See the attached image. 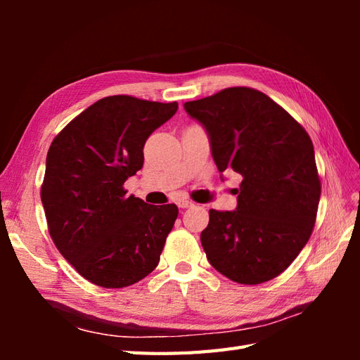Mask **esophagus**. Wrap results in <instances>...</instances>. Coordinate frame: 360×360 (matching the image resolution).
Listing matches in <instances>:
<instances>
[{
  "instance_id": "obj_1",
  "label": "esophagus",
  "mask_w": 360,
  "mask_h": 360,
  "mask_svg": "<svg viewBox=\"0 0 360 360\" xmlns=\"http://www.w3.org/2000/svg\"><path fill=\"white\" fill-rule=\"evenodd\" d=\"M176 204H178V207H181V209H188V207H193V205H195L193 201H188V200H179Z\"/></svg>"
}]
</instances>
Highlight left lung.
I'll return each mask as SVG.
<instances>
[{"label": "left lung", "mask_w": 360, "mask_h": 360, "mask_svg": "<svg viewBox=\"0 0 360 360\" xmlns=\"http://www.w3.org/2000/svg\"><path fill=\"white\" fill-rule=\"evenodd\" d=\"M184 108L209 133L218 170L243 176L236 210H209L201 232L209 263L241 285L275 278L316 224L322 186L309 134L254 88H226Z\"/></svg>", "instance_id": "8db88e82"}]
</instances>
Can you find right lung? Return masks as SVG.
I'll use <instances>...</instances> for the list:
<instances>
[{"label": "right lung", "mask_w": 360, "mask_h": 360, "mask_svg": "<svg viewBox=\"0 0 360 360\" xmlns=\"http://www.w3.org/2000/svg\"><path fill=\"white\" fill-rule=\"evenodd\" d=\"M178 103L110 96L72 119L52 141L41 186L49 235L83 278L127 288L155 271L178 207L127 195L143 165L148 136Z\"/></svg>", "instance_id": "obj_1"}]
</instances>
